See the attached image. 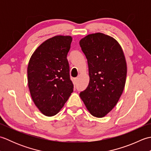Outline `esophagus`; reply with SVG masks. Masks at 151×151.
<instances>
[{
  "label": "esophagus",
  "instance_id": "34e87169",
  "mask_svg": "<svg viewBox=\"0 0 151 151\" xmlns=\"http://www.w3.org/2000/svg\"><path fill=\"white\" fill-rule=\"evenodd\" d=\"M77 82H78V78H75L73 79V82L74 85H76V84H77Z\"/></svg>",
  "mask_w": 151,
  "mask_h": 151
}]
</instances>
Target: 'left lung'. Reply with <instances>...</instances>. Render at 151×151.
<instances>
[{
  "mask_svg": "<svg viewBox=\"0 0 151 151\" xmlns=\"http://www.w3.org/2000/svg\"><path fill=\"white\" fill-rule=\"evenodd\" d=\"M88 60L89 82L80 93L90 114L102 117L108 114L122 95L127 77V63L117 41L107 35H88L80 41Z\"/></svg>",
  "mask_w": 151,
  "mask_h": 151,
  "instance_id": "left-lung-1",
  "label": "left lung"
}]
</instances>
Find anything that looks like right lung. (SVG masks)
Masks as SVG:
<instances>
[{
  "instance_id": "1",
  "label": "right lung",
  "mask_w": 151,
  "mask_h": 151,
  "mask_svg": "<svg viewBox=\"0 0 151 151\" xmlns=\"http://www.w3.org/2000/svg\"><path fill=\"white\" fill-rule=\"evenodd\" d=\"M72 37L57 36L45 41L28 63V84L32 99L41 113L53 116L73 91L67 56Z\"/></svg>"
}]
</instances>
